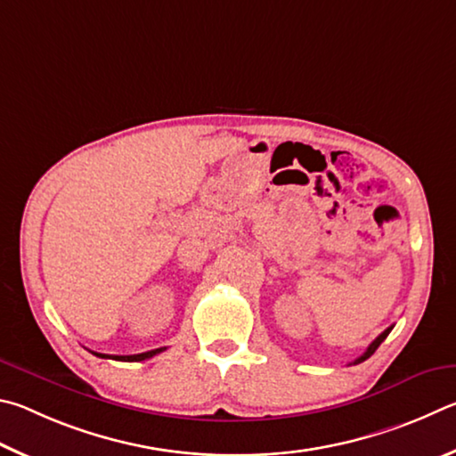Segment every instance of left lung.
<instances>
[{
	"instance_id": "left-lung-1",
	"label": "left lung",
	"mask_w": 456,
	"mask_h": 456,
	"mask_svg": "<svg viewBox=\"0 0 456 456\" xmlns=\"http://www.w3.org/2000/svg\"><path fill=\"white\" fill-rule=\"evenodd\" d=\"M390 330H393V326H388V329H387L385 332H382L379 338H374V340L370 342V346H369V348H366V353H364L362 356H358V358H356V361H354L353 364H361L362 361H366V358H370V356L374 354V350H377V348H379V346L382 345V340H385V338L388 337V334H390Z\"/></svg>"
}]
</instances>
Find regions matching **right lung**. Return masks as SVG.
I'll use <instances>...</instances> for the list:
<instances>
[{
  "label": "right lung",
  "mask_w": 456,
  "mask_h": 456,
  "mask_svg": "<svg viewBox=\"0 0 456 456\" xmlns=\"http://www.w3.org/2000/svg\"><path fill=\"white\" fill-rule=\"evenodd\" d=\"M164 350H166V346H164V348H156V350H148V353L130 354V356H111V354L94 353V350H92V354L100 356V358H114V361H122V362H140V361H146V358H151V356H156V354H159V353H164Z\"/></svg>",
  "instance_id": "add662e5"
}]
</instances>
